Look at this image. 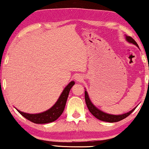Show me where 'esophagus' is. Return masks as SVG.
<instances>
[{
    "mask_svg": "<svg viewBox=\"0 0 149 149\" xmlns=\"http://www.w3.org/2000/svg\"><path fill=\"white\" fill-rule=\"evenodd\" d=\"M76 80L77 82H81V81H83L82 76H81V75H77V76H76Z\"/></svg>",
    "mask_w": 149,
    "mask_h": 149,
    "instance_id": "34e87169",
    "label": "esophagus"
}]
</instances>
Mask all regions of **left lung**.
Masks as SVG:
<instances>
[{"label":"left lung","instance_id":"obj_1","mask_svg":"<svg viewBox=\"0 0 149 149\" xmlns=\"http://www.w3.org/2000/svg\"><path fill=\"white\" fill-rule=\"evenodd\" d=\"M125 40L126 41L129 42L130 44H133L136 46V47H139L138 45H137L136 42H135V40L134 39H132V37H130V36L125 35ZM85 100H86V104H87V107L89 111L91 112V113L93 114L94 117H95L96 118L98 119V120L101 121H104V122H119V121L122 120L123 119L126 118V117H128L130 114L133 112L134 110L136 109L134 108L132 109V110H130V112H127V113H124L122 114H110L108 113H106V112H103V111L100 110V109L97 108V107L93 104V103L91 102V99H90L89 95H88V93L87 91H85Z\"/></svg>","mask_w":149,"mask_h":149}]
</instances>
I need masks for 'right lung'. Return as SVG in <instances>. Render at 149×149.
Wrapping results in <instances>:
<instances>
[{
    "label": "right lung",
    "mask_w": 149,
    "mask_h": 149,
    "mask_svg": "<svg viewBox=\"0 0 149 149\" xmlns=\"http://www.w3.org/2000/svg\"><path fill=\"white\" fill-rule=\"evenodd\" d=\"M74 84L75 82L73 81H71L68 83L63 89V91H62L61 95L57 100L56 103L54 104L51 108L45 111V112L37 114H29L21 112L20 110H19L17 108L15 109H17V112L19 114H22L27 120L31 121V122H34L35 124H47L54 122L63 113L65 106H66V100L68 99L70 90Z\"/></svg>",
    "instance_id": "add662e5"
}]
</instances>
